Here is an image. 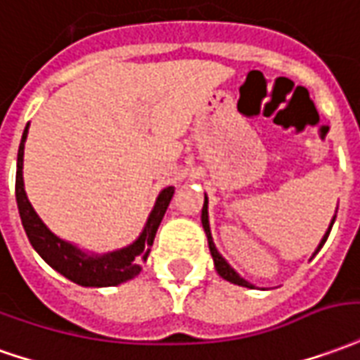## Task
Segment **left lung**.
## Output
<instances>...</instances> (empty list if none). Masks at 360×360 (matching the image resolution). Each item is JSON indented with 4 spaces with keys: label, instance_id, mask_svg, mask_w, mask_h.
<instances>
[{
    "label": "left lung",
    "instance_id": "1",
    "mask_svg": "<svg viewBox=\"0 0 360 360\" xmlns=\"http://www.w3.org/2000/svg\"><path fill=\"white\" fill-rule=\"evenodd\" d=\"M200 222H202V228H205L206 240H208L210 255H212V261H214L216 273L222 276L224 281H228V283H233V285H238V286H245V288H255V286L251 285L250 281H245V278H243L240 273H236V269H233L232 265H230V263H228V261L222 257V255H220V251L216 250L214 240H212V232H210V222H208V197H206V195H205V205H202V214H200ZM333 222H335V216L331 218L328 232L323 233V238H321L320 245L316 248V251H314V255H311V257H316V253H318V251L323 248V243H326L329 232H331V226H333Z\"/></svg>",
    "mask_w": 360,
    "mask_h": 360
}]
</instances>
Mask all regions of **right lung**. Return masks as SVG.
<instances>
[{
	"mask_svg": "<svg viewBox=\"0 0 360 360\" xmlns=\"http://www.w3.org/2000/svg\"><path fill=\"white\" fill-rule=\"evenodd\" d=\"M27 134H29V124L22 130L19 154H17L15 197H17V208H19L22 228H25L27 238L31 241L34 251L54 271H58L60 275L66 276L79 286H93V288L117 286L134 278L142 271V263H146V259L150 255L155 232L162 224L167 206L172 202L175 187H165L158 195L154 208L148 216L142 232L130 245L115 251H107V253L85 251L72 241L58 238L56 233L42 222V218L37 214V210L32 208L31 200L27 197V191H25V181H22V155H25Z\"/></svg>",
	"mask_w": 360,
	"mask_h": 360,
	"instance_id": "right-lung-1",
	"label": "right lung"
}]
</instances>
